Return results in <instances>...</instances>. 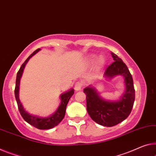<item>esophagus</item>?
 Wrapping results in <instances>:
<instances>
[{
    "label": "esophagus",
    "instance_id": "34e87169",
    "mask_svg": "<svg viewBox=\"0 0 156 156\" xmlns=\"http://www.w3.org/2000/svg\"><path fill=\"white\" fill-rule=\"evenodd\" d=\"M81 88H82V83L80 82V81H78V82H76L75 85V89L76 91H78V90H80L81 89Z\"/></svg>",
    "mask_w": 156,
    "mask_h": 156
}]
</instances>
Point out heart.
<instances>
[{"instance_id": "1", "label": "heart", "mask_w": 156, "mask_h": 156, "mask_svg": "<svg viewBox=\"0 0 156 156\" xmlns=\"http://www.w3.org/2000/svg\"><path fill=\"white\" fill-rule=\"evenodd\" d=\"M97 62V66L98 68L100 69L102 68L103 66L105 65V59L104 58H102V57H100V58H98L97 56H95V55H91V56L88 57V61H87V63L89 65V66H93V65H94L95 63Z\"/></svg>"}]
</instances>
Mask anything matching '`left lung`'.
<instances>
[{"label": "left lung", "instance_id": "obj_1", "mask_svg": "<svg viewBox=\"0 0 156 156\" xmlns=\"http://www.w3.org/2000/svg\"><path fill=\"white\" fill-rule=\"evenodd\" d=\"M111 54L114 61L107 67L104 78L111 80L116 76H123L125 91L120 100L113 101L103 99L91 85L83 89L86 95V108L90 118L99 125L107 127L116 126L128 118L133 109L135 95L133 80L128 67L117 55L113 52Z\"/></svg>", "mask_w": 156, "mask_h": 156}]
</instances>
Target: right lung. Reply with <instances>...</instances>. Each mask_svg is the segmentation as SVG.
<instances>
[{
    "label": "right lung",
    "instance_id": "add662e5",
    "mask_svg": "<svg viewBox=\"0 0 156 156\" xmlns=\"http://www.w3.org/2000/svg\"><path fill=\"white\" fill-rule=\"evenodd\" d=\"M40 49H37V50L33 52L32 54H30L28 58L26 60L24 63L21 65L20 70L18 71L17 75H16V85H15V90H14V95H15V98L17 102L18 108L20 110V112L23 117V119L29 123L30 125L35 127L37 129L40 130H47V129L53 128L54 127L58 126L60 122L63 119L65 114H66V110L67 105L70 100L72 95L74 94L75 90L73 88H71L70 90H68L67 92H65L60 95L61 98V104L58 107V109L54 113L48 117H41L39 116H35V115L30 114L27 112L23 108L22 104L19 98V91H20V80L21 76H22L23 69H24L26 63L29 61L31 57L36 54Z\"/></svg>",
    "mask_w": 156,
    "mask_h": 156
}]
</instances>
